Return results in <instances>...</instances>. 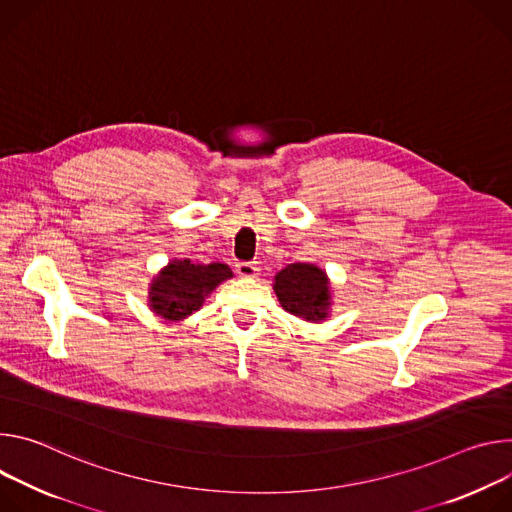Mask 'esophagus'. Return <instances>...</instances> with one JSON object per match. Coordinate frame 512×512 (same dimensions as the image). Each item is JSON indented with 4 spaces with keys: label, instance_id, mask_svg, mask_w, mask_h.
Returning a JSON list of instances; mask_svg holds the SVG:
<instances>
[{
    "label": "esophagus",
    "instance_id": "obj_1",
    "mask_svg": "<svg viewBox=\"0 0 512 512\" xmlns=\"http://www.w3.org/2000/svg\"><path fill=\"white\" fill-rule=\"evenodd\" d=\"M236 272L244 278H252L258 272V266H256V262H238Z\"/></svg>",
    "mask_w": 512,
    "mask_h": 512
}]
</instances>
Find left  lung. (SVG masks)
Wrapping results in <instances>:
<instances>
[{
    "label": "left lung",
    "instance_id": "1",
    "mask_svg": "<svg viewBox=\"0 0 512 512\" xmlns=\"http://www.w3.org/2000/svg\"><path fill=\"white\" fill-rule=\"evenodd\" d=\"M274 293L282 309L307 321H321L329 307L325 272L315 264H289L274 276Z\"/></svg>",
    "mask_w": 512,
    "mask_h": 512
}]
</instances>
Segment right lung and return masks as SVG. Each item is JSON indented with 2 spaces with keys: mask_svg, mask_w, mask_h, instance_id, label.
Returning <instances> with one entry per match:
<instances>
[{
  "mask_svg": "<svg viewBox=\"0 0 512 512\" xmlns=\"http://www.w3.org/2000/svg\"><path fill=\"white\" fill-rule=\"evenodd\" d=\"M232 276L230 266L193 264L191 260L170 262L150 287V307L164 319L177 321L203 305V299Z\"/></svg>",
  "mask_w": 512,
  "mask_h": 512,
  "instance_id": "right-lung-1",
  "label": "right lung"
}]
</instances>
